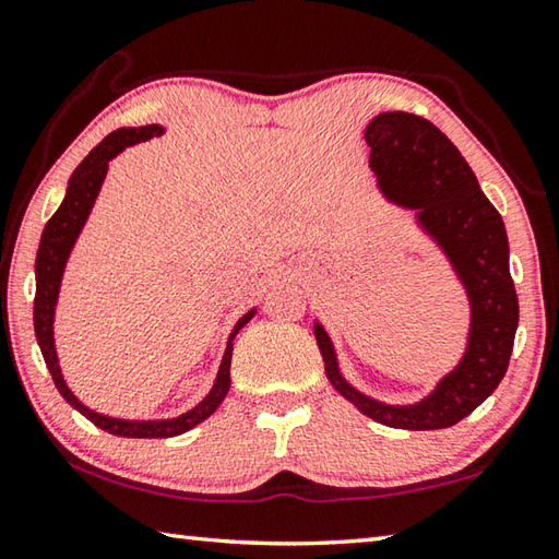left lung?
<instances>
[{"mask_svg":"<svg viewBox=\"0 0 559 559\" xmlns=\"http://www.w3.org/2000/svg\"><path fill=\"white\" fill-rule=\"evenodd\" d=\"M364 139L383 195L415 210L418 225L438 241L466 288L469 340L462 361L413 405H389L359 393L340 373L337 354L320 322H314V340L330 383L371 420L399 430H442L479 408L509 369L519 328L509 237L474 170L432 121L408 111H383L369 121Z\"/></svg>","mask_w":559,"mask_h":559,"instance_id":"obj_1","label":"left lung"}]
</instances>
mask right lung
<instances>
[{
	"label": "right lung",
	"instance_id": "1",
	"mask_svg": "<svg viewBox=\"0 0 559 559\" xmlns=\"http://www.w3.org/2000/svg\"><path fill=\"white\" fill-rule=\"evenodd\" d=\"M164 134V127L158 124H146V127H121L117 131L107 134L99 144L90 151L83 164L75 168V174L68 180L66 198L56 210V215L46 222L44 235H40V245L36 253V298H34V330L40 354H44V361L53 377L56 389L60 395L73 405L78 413H83L90 423H95L97 428L107 430L109 435H119V438H176V435L188 432L195 428L198 423L210 418L212 413L219 408V403L225 401L229 391V367H231V340L237 337V332L245 328V324L253 318L257 308L249 310L245 318H241L235 330L229 334L225 357H222L219 371L212 391L202 399L195 408L178 415V418L170 420H121V418H109V415L90 411L87 405L75 399V393L68 389V383L60 373L58 354H56V340H53V318H56V302H58V290L60 281H63V271L70 251H73L78 235L83 231L85 222L90 217V210H93L97 192L103 188L109 160L115 158L119 151L127 146H134L139 141H148L154 136Z\"/></svg>",
	"mask_w": 559,
	"mask_h": 559
}]
</instances>
